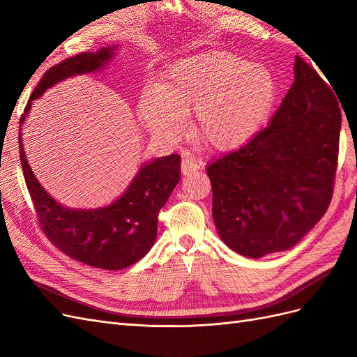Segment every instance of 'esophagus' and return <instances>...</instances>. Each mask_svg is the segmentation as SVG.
I'll return each mask as SVG.
<instances>
[{"label":"esophagus","instance_id":"obj_1","mask_svg":"<svg viewBox=\"0 0 357 357\" xmlns=\"http://www.w3.org/2000/svg\"><path fill=\"white\" fill-rule=\"evenodd\" d=\"M199 169V162L193 159L192 156H189V153L183 155L181 159V172L183 176H190L192 172H195Z\"/></svg>","mask_w":357,"mask_h":357}]
</instances>
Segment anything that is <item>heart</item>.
I'll use <instances>...</instances> for the list:
<instances>
[{
    "mask_svg": "<svg viewBox=\"0 0 357 357\" xmlns=\"http://www.w3.org/2000/svg\"><path fill=\"white\" fill-rule=\"evenodd\" d=\"M277 95L266 67L226 52L181 59L160 75L158 89H146L138 109L153 132L176 137L183 116L193 113L192 132L211 152H232L257 134Z\"/></svg>",
    "mask_w": 357,
    "mask_h": 357,
    "instance_id": "b5f03b06",
    "label": "heart"
}]
</instances>
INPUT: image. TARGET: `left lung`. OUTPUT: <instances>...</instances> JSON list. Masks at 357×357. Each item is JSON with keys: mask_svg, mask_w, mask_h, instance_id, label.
<instances>
[{"mask_svg": "<svg viewBox=\"0 0 357 357\" xmlns=\"http://www.w3.org/2000/svg\"><path fill=\"white\" fill-rule=\"evenodd\" d=\"M331 86L296 56L295 82L271 122L207 167L213 220L234 252L247 257L284 252L326 213L341 131Z\"/></svg>", "mask_w": 357, "mask_h": 357, "instance_id": "8db88e82", "label": "left lung"}]
</instances>
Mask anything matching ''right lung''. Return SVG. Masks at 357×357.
<instances>
[{"mask_svg":"<svg viewBox=\"0 0 357 357\" xmlns=\"http://www.w3.org/2000/svg\"><path fill=\"white\" fill-rule=\"evenodd\" d=\"M112 56V47L83 52L49 68L32 91L19 123H24L32 101L50 86L98 70ZM19 158L43 234L74 261L102 269H123L147 255L156 240L159 211L180 180V156L158 158L139 168L131 186L109 207L71 210L41 188L25 158L20 134Z\"/></svg>","mask_w":357,"mask_h":357,"instance_id":"add662e5","label":"right lung"}]
</instances>
